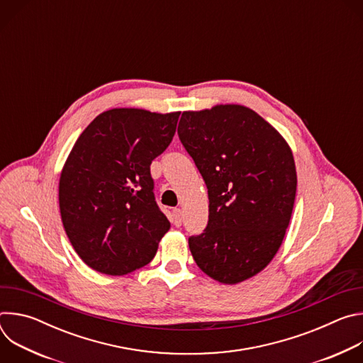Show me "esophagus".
Wrapping results in <instances>:
<instances>
[{"instance_id": "34e87169", "label": "esophagus", "mask_w": 363, "mask_h": 363, "mask_svg": "<svg viewBox=\"0 0 363 363\" xmlns=\"http://www.w3.org/2000/svg\"><path fill=\"white\" fill-rule=\"evenodd\" d=\"M172 223H174V225L181 227V224H182V211L179 208H175L172 211Z\"/></svg>"}]
</instances>
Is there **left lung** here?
<instances>
[{"instance_id":"obj_1","label":"left lung","mask_w":363,"mask_h":363,"mask_svg":"<svg viewBox=\"0 0 363 363\" xmlns=\"http://www.w3.org/2000/svg\"><path fill=\"white\" fill-rule=\"evenodd\" d=\"M178 136L210 198L206 228L188 238L196 266L225 284L255 276L273 260L290 223L297 177L289 145L238 105L184 112Z\"/></svg>"}]
</instances>
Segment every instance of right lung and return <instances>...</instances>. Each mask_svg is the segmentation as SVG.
I'll return each mask as SVG.
<instances>
[{
    "label": "right lung",
    "instance_id": "1",
    "mask_svg": "<svg viewBox=\"0 0 363 363\" xmlns=\"http://www.w3.org/2000/svg\"><path fill=\"white\" fill-rule=\"evenodd\" d=\"M179 112L112 109L76 140L59 185L66 234L93 270L123 276L150 263L171 223L153 194L150 164L169 146Z\"/></svg>",
    "mask_w": 363,
    "mask_h": 363
}]
</instances>
